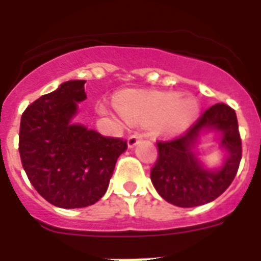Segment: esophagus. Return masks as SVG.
Segmentation results:
<instances>
[{
  "mask_svg": "<svg viewBox=\"0 0 261 261\" xmlns=\"http://www.w3.org/2000/svg\"><path fill=\"white\" fill-rule=\"evenodd\" d=\"M143 138V135L141 133H134V134H131L127 139V143H128V147H134L137 143Z\"/></svg>",
  "mask_w": 261,
  "mask_h": 261,
  "instance_id": "34e87169",
  "label": "esophagus"
}]
</instances>
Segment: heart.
<instances>
[{
  "mask_svg": "<svg viewBox=\"0 0 261 261\" xmlns=\"http://www.w3.org/2000/svg\"><path fill=\"white\" fill-rule=\"evenodd\" d=\"M116 107L123 118L131 123L151 124L167 118L171 130L190 126L199 115L198 101L194 97L181 98V94L176 92H130L116 98Z\"/></svg>",
  "mask_w": 261,
  "mask_h": 261,
  "instance_id": "obj_1",
  "label": "heart"
}]
</instances>
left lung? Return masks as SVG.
Returning <instances> with one entry per match:
<instances>
[{"label": "left lung", "instance_id": "1", "mask_svg": "<svg viewBox=\"0 0 261 261\" xmlns=\"http://www.w3.org/2000/svg\"><path fill=\"white\" fill-rule=\"evenodd\" d=\"M204 128L223 134L228 159L219 171H206L190 150L192 143ZM159 157L151 168L153 186L167 202L178 207L202 206L222 195L234 180L243 155L239 122L233 108L223 102L210 107L182 134L157 141Z\"/></svg>", "mask_w": 261, "mask_h": 261}]
</instances>
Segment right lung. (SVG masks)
<instances>
[{
  "label": "right lung",
  "mask_w": 261,
  "mask_h": 261,
  "mask_svg": "<svg viewBox=\"0 0 261 261\" xmlns=\"http://www.w3.org/2000/svg\"><path fill=\"white\" fill-rule=\"evenodd\" d=\"M87 81L63 83L22 112L18 151L34 188L62 208L93 204L106 194L127 141L104 137L70 123L77 102L87 98Z\"/></svg>",
  "instance_id": "add662e5"
}]
</instances>
